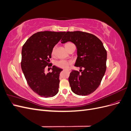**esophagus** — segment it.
Masks as SVG:
<instances>
[{
    "label": "esophagus",
    "instance_id": "obj_1",
    "mask_svg": "<svg viewBox=\"0 0 131 131\" xmlns=\"http://www.w3.org/2000/svg\"><path fill=\"white\" fill-rule=\"evenodd\" d=\"M63 70H68V71H69V70H68V69H63Z\"/></svg>",
    "mask_w": 131,
    "mask_h": 131
}]
</instances>
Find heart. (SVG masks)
<instances>
[{"label": "heart", "mask_w": 131, "mask_h": 131, "mask_svg": "<svg viewBox=\"0 0 131 131\" xmlns=\"http://www.w3.org/2000/svg\"><path fill=\"white\" fill-rule=\"evenodd\" d=\"M74 45V44L72 42H68L66 43L65 46L67 47V46H68L69 45ZM55 51H56V46H54L52 50V55L54 54ZM56 64L58 67H59V68H67L69 65V62L65 61V60H60V61H57L56 63Z\"/></svg>", "instance_id": "obj_1"}]
</instances>
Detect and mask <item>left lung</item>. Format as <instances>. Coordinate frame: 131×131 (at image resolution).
Wrapping results in <instances>:
<instances>
[{"label": "left lung", "instance_id": "8db88e82", "mask_svg": "<svg viewBox=\"0 0 131 131\" xmlns=\"http://www.w3.org/2000/svg\"><path fill=\"white\" fill-rule=\"evenodd\" d=\"M65 33L61 43L71 41L77 46L78 57L75 66L81 69L80 72L72 70L70 73L68 80L71 90L79 96H87L98 88L104 77L106 51L94 35L81 31Z\"/></svg>", "mask_w": 131, "mask_h": 131}]
</instances>
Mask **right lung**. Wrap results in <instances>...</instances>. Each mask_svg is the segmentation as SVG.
I'll use <instances>...</instances> for the list:
<instances>
[{
	"label": "right lung",
	"mask_w": 131,
	"mask_h": 131,
	"mask_svg": "<svg viewBox=\"0 0 131 131\" xmlns=\"http://www.w3.org/2000/svg\"><path fill=\"white\" fill-rule=\"evenodd\" d=\"M66 32L39 31L28 39L22 49L21 68L30 88L39 96L52 97L58 92L62 69L53 66L52 72L45 73L53 47Z\"/></svg>",
	"instance_id": "right-lung-1"
}]
</instances>
